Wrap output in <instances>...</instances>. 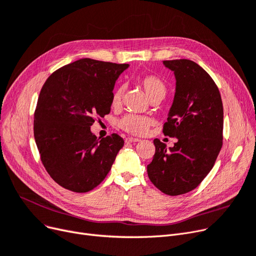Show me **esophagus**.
Here are the masks:
<instances>
[{
  "label": "esophagus",
  "instance_id": "1",
  "mask_svg": "<svg viewBox=\"0 0 256 256\" xmlns=\"http://www.w3.org/2000/svg\"><path fill=\"white\" fill-rule=\"evenodd\" d=\"M140 139L134 138V137H128L126 138V143H134V142H139Z\"/></svg>",
  "mask_w": 256,
  "mask_h": 256
}]
</instances>
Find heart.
Segmentation results:
<instances>
[{
  "label": "heart",
  "mask_w": 256,
  "mask_h": 256,
  "mask_svg": "<svg viewBox=\"0 0 256 256\" xmlns=\"http://www.w3.org/2000/svg\"><path fill=\"white\" fill-rule=\"evenodd\" d=\"M139 85L143 88L146 96H148L150 100L160 98L162 100L166 93V87L163 83V80L158 76L154 74H145L138 80ZM124 92V87L119 86L115 89L112 102L114 106H117L122 100ZM152 124L150 118L141 115H126L119 121V126L124 130L126 132L132 134V135H144V134L148 130Z\"/></svg>",
  "instance_id": "obj_1"
}]
</instances>
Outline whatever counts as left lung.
<instances>
[{"mask_svg":"<svg viewBox=\"0 0 256 256\" xmlns=\"http://www.w3.org/2000/svg\"><path fill=\"white\" fill-rule=\"evenodd\" d=\"M176 76V93L163 128L176 138L173 147L154 140L156 152L147 173L163 193L176 196L194 190L214 167L223 140V104L217 85L197 63L166 60Z\"/></svg>","mask_w":256,"mask_h":256,"instance_id":"1","label":"left lung"}]
</instances>
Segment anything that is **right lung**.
<instances>
[{
	"label": "right lung",
	"mask_w": 256,
	"mask_h": 256,
	"mask_svg": "<svg viewBox=\"0 0 256 256\" xmlns=\"http://www.w3.org/2000/svg\"><path fill=\"white\" fill-rule=\"evenodd\" d=\"M128 66L83 58L52 72L42 86L34 138L48 173L65 189L93 190L122 148L117 134L98 139L90 126L110 113L115 82Z\"/></svg>",
	"instance_id": "right-lung-1"
}]
</instances>
